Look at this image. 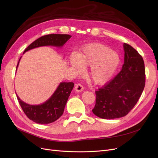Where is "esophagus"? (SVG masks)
Returning a JSON list of instances; mask_svg holds the SVG:
<instances>
[{"mask_svg": "<svg viewBox=\"0 0 158 158\" xmlns=\"http://www.w3.org/2000/svg\"><path fill=\"white\" fill-rule=\"evenodd\" d=\"M75 90L76 91V92H82V91L84 90L83 85L81 84H77L76 85V86H75Z\"/></svg>", "mask_w": 158, "mask_h": 158, "instance_id": "obj_1", "label": "esophagus"}]
</instances>
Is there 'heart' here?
Returning <instances> with one entry per match:
<instances>
[{
    "instance_id": "1",
    "label": "heart",
    "mask_w": 158,
    "mask_h": 158,
    "mask_svg": "<svg viewBox=\"0 0 158 158\" xmlns=\"http://www.w3.org/2000/svg\"><path fill=\"white\" fill-rule=\"evenodd\" d=\"M72 66L78 73L84 71V66H90L89 76L96 84H104L112 77L120 63L117 54L99 43L87 45L78 56H72Z\"/></svg>"
}]
</instances>
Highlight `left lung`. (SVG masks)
Returning a JSON list of instances; mask_svg holds the SVG:
<instances>
[{"label":"left lung","mask_w":158,"mask_h":158,"mask_svg":"<svg viewBox=\"0 0 158 158\" xmlns=\"http://www.w3.org/2000/svg\"><path fill=\"white\" fill-rule=\"evenodd\" d=\"M125 61L115 77L95 92V115L105 119L120 118L135 106L144 90L145 67L142 56L132 46L124 44Z\"/></svg>","instance_id":"1"}]
</instances>
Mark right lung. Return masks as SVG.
Returning <instances> with one entry per match:
<instances>
[{"label": "right lung", "mask_w": 158, "mask_h": 158, "mask_svg": "<svg viewBox=\"0 0 158 158\" xmlns=\"http://www.w3.org/2000/svg\"><path fill=\"white\" fill-rule=\"evenodd\" d=\"M71 37L72 35L68 34H49L44 35L31 43L23 52L41 46L53 45L61 47ZM73 87V82H61L51 98L44 103L39 106H31L23 102L18 95L17 98L23 113L28 118L36 123L44 125L56 121L63 114L66 102Z\"/></svg>", "instance_id": "right-lung-1"}]
</instances>
